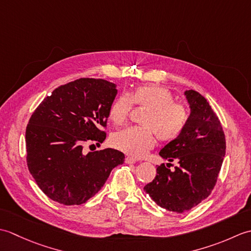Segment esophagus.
<instances>
[{
	"mask_svg": "<svg viewBox=\"0 0 251 251\" xmlns=\"http://www.w3.org/2000/svg\"><path fill=\"white\" fill-rule=\"evenodd\" d=\"M136 162H138V159H136L135 157L127 156V157L125 158V163H126V164H135Z\"/></svg>",
	"mask_w": 251,
	"mask_h": 251,
	"instance_id": "obj_1",
	"label": "esophagus"
}]
</instances>
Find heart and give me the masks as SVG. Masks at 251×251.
<instances>
[{
  "mask_svg": "<svg viewBox=\"0 0 251 251\" xmlns=\"http://www.w3.org/2000/svg\"><path fill=\"white\" fill-rule=\"evenodd\" d=\"M132 103L148 108L141 124L128 127L112 136V145L132 156H142L155 143V135L161 141H173L182 134L188 121V111L175 102L170 90L158 85H141L129 94H121L109 108V119L122 125L128 119Z\"/></svg>",
  "mask_w": 251,
  "mask_h": 251,
  "instance_id": "heart-1",
  "label": "heart"
}]
</instances>
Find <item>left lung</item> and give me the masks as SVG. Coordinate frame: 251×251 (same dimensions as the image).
I'll use <instances>...</instances> for the list:
<instances>
[{"label":"left lung","mask_w":251,"mask_h":251,"mask_svg":"<svg viewBox=\"0 0 251 251\" xmlns=\"http://www.w3.org/2000/svg\"><path fill=\"white\" fill-rule=\"evenodd\" d=\"M190 105L186 125L177 139L167 143L159 155L178 162L174 172L162 164L156 177L143 190L156 204L169 211H189L210 195L226 155L221 123L208 101L195 90H185Z\"/></svg>","instance_id":"1"}]
</instances>
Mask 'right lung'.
I'll return each instance as SVG.
<instances>
[{
	"label": "right lung",
	"instance_id": "1",
	"mask_svg": "<svg viewBox=\"0 0 251 251\" xmlns=\"http://www.w3.org/2000/svg\"><path fill=\"white\" fill-rule=\"evenodd\" d=\"M116 85L78 78L42 101L25 129L26 164L39 188L62 205H81L98 193L125 155L114 149L84 153L85 142L105 139Z\"/></svg>",
	"mask_w": 251,
	"mask_h": 251
}]
</instances>
